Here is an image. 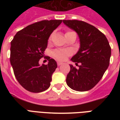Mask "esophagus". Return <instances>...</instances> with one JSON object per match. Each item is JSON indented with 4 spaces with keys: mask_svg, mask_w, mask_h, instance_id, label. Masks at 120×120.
<instances>
[{
    "mask_svg": "<svg viewBox=\"0 0 120 120\" xmlns=\"http://www.w3.org/2000/svg\"><path fill=\"white\" fill-rule=\"evenodd\" d=\"M63 64V63H62V62H57V65H58V66L61 65H62Z\"/></svg>",
    "mask_w": 120,
    "mask_h": 120,
    "instance_id": "34e87169",
    "label": "esophagus"
}]
</instances>
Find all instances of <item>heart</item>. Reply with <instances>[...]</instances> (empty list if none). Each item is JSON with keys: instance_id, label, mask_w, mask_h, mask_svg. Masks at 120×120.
Listing matches in <instances>:
<instances>
[{"instance_id": "obj_1", "label": "heart", "mask_w": 120, "mask_h": 120, "mask_svg": "<svg viewBox=\"0 0 120 120\" xmlns=\"http://www.w3.org/2000/svg\"><path fill=\"white\" fill-rule=\"evenodd\" d=\"M51 38H52V36L50 37L49 40H50ZM52 55L57 60H60V61H64L67 58L68 56L71 55V52L69 50H65V49H56L53 51Z\"/></svg>"}]
</instances>
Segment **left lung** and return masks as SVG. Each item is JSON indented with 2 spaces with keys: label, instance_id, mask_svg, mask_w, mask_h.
<instances>
[{
  "label": "left lung",
  "instance_id": "1",
  "mask_svg": "<svg viewBox=\"0 0 120 120\" xmlns=\"http://www.w3.org/2000/svg\"><path fill=\"white\" fill-rule=\"evenodd\" d=\"M65 24L77 33L80 47L71 58L80 63L79 68L72 65L67 76L66 82L72 90L88 91L93 88L101 79L109 64L111 47L107 38L96 27L85 22L77 20H64Z\"/></svg>",
  "mask_w": 120,
  "mask_h": 120
}]
</instances>
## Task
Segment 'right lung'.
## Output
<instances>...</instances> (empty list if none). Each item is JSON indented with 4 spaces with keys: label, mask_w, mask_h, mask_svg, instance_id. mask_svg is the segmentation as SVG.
<instances>
[{
    "label": "right lung",
    "mask_w": 120,
    "mask_h": 120,
    "mask_svg": "<svg viewBox=\"0 0 120 120\" xmlns=\"http://www.w3.org/2000/svg\"><path fill=\"white\" fill-rule=\"evenodd\" d=\"M62 20H41L19 31L11 41L10 64L14 75L27 91L40 93L50 86L52 75L57 68L55 60L47 56V65L39 64L44 56L48 39Z\"/></svg>",
    "instance_id": "obj_1"
}]
</instances>
